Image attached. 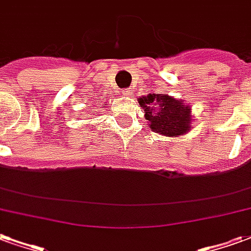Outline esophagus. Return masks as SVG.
I'll use <instances>...</instances> for the list:
<instances>
[{"label":"esophagus","instance_id":"esophagus-1","mask_svg":"<svg viewBox=\"0 0 251 251\" xmlns=\"http://www.w3.org/2000/svg\"><path fill=\"white\" fill-rule=\"evenodd\" d=\"M123 95H124V96H132V89H131V88H128V89H124Z\"/></svg>","mask_w":251,"mask_h":251}]
</instances>
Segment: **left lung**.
<instances>
[{
    "mask_svg": "<svg viewBox=\"0 0 251 251\" xmlns=\"http://www.w3.org/2000/svg\"><path fill=\"white\" fill-rule=\"evenodd\" d=\"M139 105L144 109V119L151 131L162 136L179 138L191 129V107L184 100L168 95L150 93L139 98Z\"/></svg>",
    "mask_w": 251,
    "mask_h": 251,
    "instance_id": "8db88e82",
    "label": "left lung"
}]
</instances>
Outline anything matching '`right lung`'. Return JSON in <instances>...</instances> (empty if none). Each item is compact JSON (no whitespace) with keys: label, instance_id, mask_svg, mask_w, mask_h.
<instances>
[{"label":"right lung","instance_id":"add662e5","mask_svg":"<svg viewBox=\"0 0 251 251\" xmlns=\"http://www.w3.org/2000/svg\"><path fill=\"white\" fill-rule=\"evenodd\" d=\"M104 105H105V104H104Z\"/></svg>","mask_w":251,"mask_h":251}]
</instances>
